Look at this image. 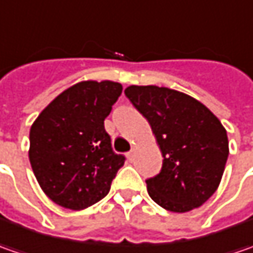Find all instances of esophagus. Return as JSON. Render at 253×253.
Returning <instances> with one entry per match:
<instances>
[{"label": "esophagus", "instance_id": "34e87169", "mask_svg": "<svg viewBox=\"0 0 253 253\" xmlns=\"http://www.w3.org/2000/svg\"><path fill=\"white\" fill-rule=\"evenodd\" d=\"M133 153H135V149H131V151L126 153V156H128V159H129V161L133 158Z\"/></svg>", "mask_w": 253, "mask_h": 253}]
</instances>
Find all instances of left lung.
I'll list each match as a JSON object with an SVG mask.
<instances>
[{"mask_svg": "<svg viewBox=\"0 0 253 253\" xmlns=\"http://www.w3.org/2000/svg\"><path fill=\"white\" fill-rule=\"evenodd\" d=\"M125 95L148 120L163 156L161 173L146 180L151 199L173 212L203 206L228 159L222 124L204 104L168 87L129 85Z\"/></svg>", "mask_w": 253, "mask_h": 253, "instance_id": "8db88e82", "label": "left lung"}]
</instances>
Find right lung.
I'll list each match as a JSON object with an SVG mask.
<instances>
[{
    "instance_id": "1",
    "label": "right lung",
    "mask_w": 253,
    "mask_h": 253,
    "mask_svg": "<svg viewBox=\"0 0 253 253\" xmlns=\"http://www.w3.org/2000/svg\"><path fill=\"white\" fill-rule=\"evenodd\" d=\"M115 82L69 87L35 120L29 162L44 194L64 209L83 210L104 199L125 156L112 151L104 120L121 95Z\"/></svg>"
}]
</instances>
